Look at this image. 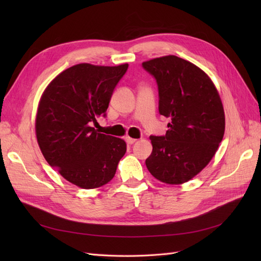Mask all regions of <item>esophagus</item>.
<instances>
[{
	"label": "esophagus",
	"instance_id": "1",
	"mask_svg": "<svg viewBox=\"0 0 261 261\" xmlns=\"http://www.w3.org/2000/svg\"><path fill=\"white\" fill-rule=\"evenodd\" d=\"M125 140H126V143H127L128 145H133L134 143H136V141H137V139L132 138V137H126Z\"/></svg>",
	"mask_w": 261,
	"mask_h": 261
}]
</instances>
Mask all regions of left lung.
Segmentation results:
<instances>
[{
	"mask_svg": "<svg viewBox=\"0 0 261 261\" xmlns=\"http://www.w3.org/2000/svg\"><path fill=\"white\" fill-rule=\"evenodd\" d=\"M143 67L156 81L160 114L171 118L165 136H150L147 169L165 184L186 183L207 167L223 139L222 101L211 78L184 59L165 55Z\"/></svg>",
	"mask_w": 261,
	"mask_h": 261,
	"instance_id": "obj_1",
	"label": "left lung"
}]
</instances>
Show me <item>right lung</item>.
<instances>
[{"mask_svg":"<svg viewBox=\"0 0 261 261\" xmlns=\"http://www.w3.org/2000/svg\"><path fill=\"white\" fill-rule=\"evenodd\" d=\"M127 67V63L74 65L46 86L39 101V148L46 162L78 187L92 189L109 183L126 152L123 139L100 134L91 125L106 116L115 86Z\"/></svg>","mask_w":261,"mask_h":261,"instance_id":"1","label":"right lung"}]
</instances>
